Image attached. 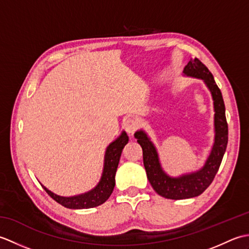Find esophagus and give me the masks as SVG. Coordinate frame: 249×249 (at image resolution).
I'll return each instance as SVG.
<instances>
[{"mask_svg": "<svg viewBox=\"0 0 249 249\" xmlns=\"http://www.w3.org/2000/svg\"><path fill=\"white\" fill-rule=\"evenodd\" d=\"M137 127H138V122H137L135 119H128L125 121L124 128L129 135H133L136 131Z\"/></svg>", "mask_w": 249, "mask_h": 249, "instance_id": "esophagus-1", "label": "esophagus"}]
</instances>
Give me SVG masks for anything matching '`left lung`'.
<instances>
[{
  "label": "left lung",
  "instance_id": "1",
  "mask_svg": "<svg viewBox=\"0 0 249 249\" xmlns=\"http://www.w3.org/2000/svg\"><path fill=\"white\" fill-rule=\"evenodd\" d=\"M183 72L185 76L202 79L213 98L215 138L212 151L204 166L196 172L182 174L178 178L169 177L162 170L156 147L145 131L140 129L135 133V138L143 152V165L152 187L161 197L173 200L197 197L210 186L218 171L228 143V124L226 120L225 104L213 75L197 57L188 62Z\"/></svg>",
  "mask_w": 249,
  "mask_h": 249
}]
</instances>
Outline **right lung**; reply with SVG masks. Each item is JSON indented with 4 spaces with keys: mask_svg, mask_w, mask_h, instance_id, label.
<instances>
[{
    "mask_svg": "<svg viewBox=\"0 0 249 249\" xmlns=\"http://www.w3.org/2000/svg\"><path fill=\"white\" fill-rule=\"evenodd\" d=\"M128 143V136L125 131H122V134L118 139L108 145L105 153V162L103 176L99 183L92 190L88 193H84L72 197H62V196L55 195L49 189L46 190L50 197L55 200L57 203L65 206L67 209H91L103 204L108 200L110 195L112 194L114 185H115V172L119 166L120 157L123 151L124 146Z\"/></svg>",
    "mask_w": 249,
    "mask_h": 249,
    "instance_id": "add662e5",
    "label": "right lung"
}]
</instances>
